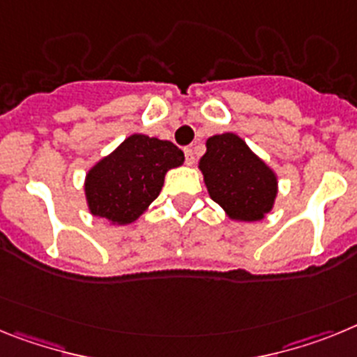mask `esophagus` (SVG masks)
<instances>
[{
    "mask_svg": "<svg viewBox=\"0 0 357 357\" xmlns=\"http://www.w3.org/2000/svg\"><path fill=\"white\" fill-rule=\"evenodd\" d=\"M185 160H187V165H194V161H196V156H194V151L190 147L185 149Z\"/></svg>",
    "mask_w": 357,
    "mask_h": 357,
    "instance_id": "obj_1",
    "label": "esophagus"
}]
</instances>
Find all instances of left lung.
<instances>
[{"instance_id":"8db88e82","label":"left lung","mask_w":357,"mask_h":357,"mask_svg":"<svg viewBox=\"0 0 357 357\" xmlns=\"http://www.w3.org/2000/svg\"><path fill=\"white\" fill-rule=\"evenodd\" d=\"M199 170L210 197L230 219L253 222L271 212L278 192L277 174L234 132L206 140Z\"/></svg>"}]
</instances>
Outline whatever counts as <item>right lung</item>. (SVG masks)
Here are the masks:
<instances>
[{
    "instance_id": "right-lung-1",
    "label": "right lung",
    "mask_w": 357,
    "mask_h": 357,
    "mask_svg": "<svg viewBox=\"0 0 357 357\" xmlns=\"http://www.w3.org/2000/svg\"><path fill=\"white\" fill-rule=\"evenodd\" d=\"M183 161L172 142L131 135L86 174L89 212L113 225H131L160 196L167 172Z\"/></svg>"
}]
</instances>
